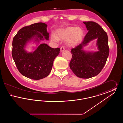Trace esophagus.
<instances>
[{
	"label": "esophagus",
	"mask_w": 123,
	"mask_h": 123,
	"mask_svg": "<svg viewBox=\"0 0 123 123\" xmlns=\"http://www.w3.org/2000/svg\"><path fill=\"white\" fill-rule=\"evenodd\" d=\"M64 46H62V47H60V51L61 52H63V51L64 50Z\"/></svg>",
	"instance_id": "esophagus-1"
}]
</instances>
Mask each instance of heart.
I'll use <instances>...</instances> for the list:
<instances>
[{
    "label": "heart",
    "instance_id": "obj_1",
    "mask_svg": "<svg viewBox=\"0 0 123 123\" xmlns=\"http://www.w3.org/2000/svg\"><path fill=\"white\" fill-rule=\"evenodd\" d=\"M83 32L82 29L79 27H69L65 29L59 30L57 32V37L53 35L51 39L55 42H58L59 39L67 40L68 45L73 46L76 45L82 40Z\"/></svg>",
    "mask_w": 123,
    "mask_h": 123
}]
</instances>
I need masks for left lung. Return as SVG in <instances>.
Instances as JSON below:
<instances>
[{"label":"left lung","instance_id":"left-lung-1","mask_svg":"<svg viewBox=\"0 0 123 123\" xmlns=\"http://www.w3.org/2000/svg\"><path fill=\"white\" fill-rule=\"evenodd\" d=\"M88 30L82 43L71 49L72 55L70 67L75 75L82 78L97 76L105 65L109 53L108 36L98 24L93 21L83 22ZM97 38L99 51L93 54L86 53L82 48L89 41Z\"/></svg>","mask_w":123,"mask_h":123}]
</instances>
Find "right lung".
I'll use <instances>...</instances> for the list:
<instances>
[{
  "label": "right lung",
  "instance_id": "obj_1",
  "mask_svg": "<svg viewBox=\"0 0 123 123\" xmlns=\"http://www.w3.org/2000/svg\"><path fill=\"white\" fill-rule=\"evenodd\" d=\"M47 27V24L42 23L24 27L13 39L12 56L18 70L22 75L31 79L40 80L47 77L52 70L54 59L59 53L60 48H53L44 43L41 44L33 53H27L24 50L27 41L34 37L36 40L38 38L43 40V36L48 40Z\"/></svg>",
  "mask_w": 123,
  "mask_h": 123
}]
</instances>
